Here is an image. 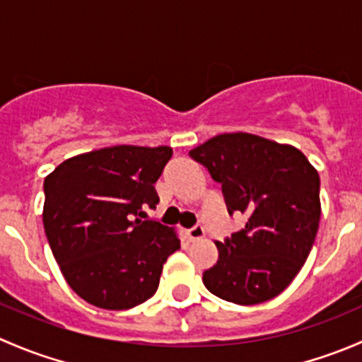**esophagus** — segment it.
<instances>
[{"mask_svg":"<svg viewBox=\"0 0 362 362\" xmlns=\"http://www.w3.org/2000/svg\"><path fill=\"white\" fill-rule=\"evenodd\" d=\"M203 236H204V229H203V226L196 224L194 228L187 229V238L191 240V242H196V240H202Z\"/></svg>","mask_w":362,"mask_h":362,"instance_id":"esophagus-1","label":"esophagus"}]
</instances>
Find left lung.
<instances>
[{"instance_id":"1","label":"left lung","mask_w":362,"mask_h":362,"mask_svg":"<svg viewBox=\"0 0 362 362\" xmlns=\"http://www.w3.org/2000/svg\"><path fill=\"white\" fill-rule=\"evenodd\" d=\"M221 184L228 214L245 215L240 231L215 242L218 259L203 273L211 294L257 305L289 286L305 264L320 221V178L289 145L226 133L189 152Z\"/></svg>"}]
</instances>
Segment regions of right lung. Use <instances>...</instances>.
Masks as SVG:
<instances>
[{"instance_id":"1","label":"right lung","mask_w":362,"mask_h":362,"mask_svg":"<svg viewBox=\"0 0 362 362\" xmlns=\"http://www.w3.org/2000/svg\"><path fill=\"white\" fill-rule=\"evenodd\" d=\"M170 147L117 145L61 163L43 182V228L73 291L90 305L127 310L159 287L163 264L180 240L158 221L154 184Z\"/></svg>"}]
</instances>
